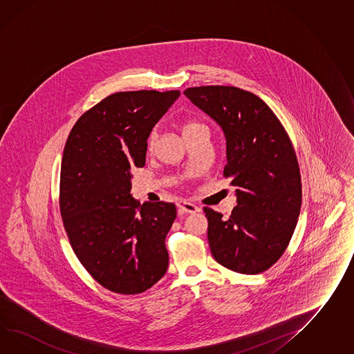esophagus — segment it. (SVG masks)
I'll list each match as a JSON object with an SVG mask.
<instances>
[{"instance_id":"1","label":"esophagus","mask_w":354,"mask_h":354,"mask_svg":"<svg viewBox=\"0 0 354 354\" xmlns=\"http://www.w3.org/2000/svg\"><path fill=\"white\" fill-rule=\"evenodd\" d=\"M178 208L184 214H196V212H199V207H197L193 203H190V202H187V201L178 202Z\"/></svg>"}]
</instances>
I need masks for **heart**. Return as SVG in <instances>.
<instances>
[{
  "mask_svg": "<svg viewBox=\"0 0 354 354\" xmlns=\"http://www.w3.org/2000/svg\"><path fill=\"white\" fill-rule=\"evenodd\" d=\"M202 127H205V125L202 122H199V121H187L183 125V134L192 131V130L198 129V128H202ZM156 140H157V130H151V133L148 134V138H147V148H148V151H152L155 148Z\"/></svg>",
  "mask_w": 354,
  "mask_h": 354,
  "instance_id": "obj_1",
  "label": "heart"
}]
</instances>
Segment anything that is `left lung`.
<instances>
[{"label": "left lung", "instance_id": "obj_1", "mask_svg": "<svg viewBox=\"0 0 354 354\" xmlns=\"http://www.w3.org/2000/svg\"><path fill=\"white\" fill-rule=\"evenodd\" d=\"M184 95L224 130V176L236 192L238 205L227 218L203 208L211 253L235 272H263L283 256L301 212L302 180L292 140L272 110L248 91L202 86Z\"/></svg>", "mask_w": 354, "mask_h": 354}]
</instances>
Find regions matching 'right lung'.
Here are the masks:
<instances>
[{
	"mask_svg": "<svg viewBox=\"0 0 354 354\" xmlns=\"http://www.w3.org/2000/svg\"><path fill=\"white\" fill-rule=\"evenodd\" d=\"M179 95L146 89L107 95L79 118L64 148L62 224L88 274L113 293H143L169 266L165 239L176 207L133 198L130 169L146 165L148 134Z\"/></svg>",
	"mask_w": 354,
	"mask_h": 354,
	"instance_id": "obj_1",
	"label": "right lung"
}]
</instances>
